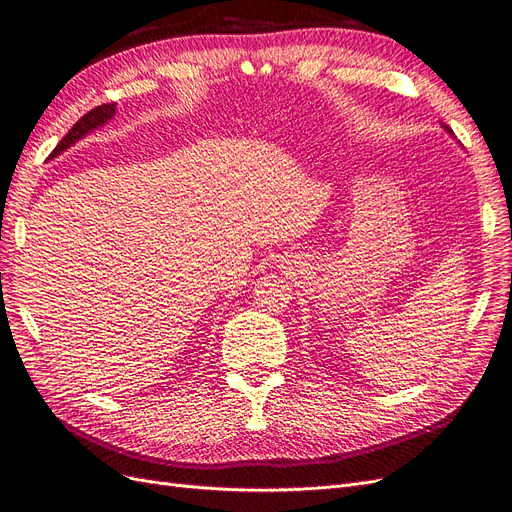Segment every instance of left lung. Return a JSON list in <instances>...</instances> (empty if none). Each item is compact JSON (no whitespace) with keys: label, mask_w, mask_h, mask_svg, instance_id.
<instances>
[{"label":"left lung","mask_w":512,"mask_h":512,"mask_svg":"<svg viewBox=\"0 0 512 512\" xmlns=\"http://www.w3.org/2000/svg\"><path fill=\"white\" fill-rule=\"evenodd\" d=\"M448 133H450V130H448Z\"/></svg>","instance_id":"8db88e82"}]
</instances>
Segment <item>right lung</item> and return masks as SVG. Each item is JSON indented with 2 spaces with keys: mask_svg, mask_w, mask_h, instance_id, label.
<instances>
[{
  "mask_svg": "<svg viewBox=\"0 0 512 512\" xmlns=\"http://www.w3.org/2000/svg\"><path fill=\"white\" fill-rule=\"evenodd\" d=\"M113 113H115V102H107V105H98V107H94L92 111H87V113L83 115V118L68 130L66 137H64L60 143H57V148L53 150L51 156H57L60 152H64L66 148H70L72 143L79 141L85 133H90V130H94L96 126L105 124Z\"/></svg>",
  "mask_w": 512,
  "mask_h": 512,
  "instance_id": "right-lung-1",
  "label": "right lung"
}]
</instances>
